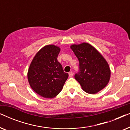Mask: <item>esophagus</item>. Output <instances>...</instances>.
<instances>
[{"mask_svg":"<svg viewBox=\"0 0 130 130\" xmlns=\"http://www.w3.org/2000/svg\"><path fill=\"white\" fill-rule=\"evenodd\" d=\"M73 74H74L73 72H70L69 73V77H72V76H73Z\"/></svg>","mask_w":130,"mask_h":130,"instance_id":"1","label":"esophagus"}]
</instances>
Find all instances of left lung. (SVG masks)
<instances>
[{
  "label": "left lung",
  "instance_id": "1",
  "mask_svg": "<svg viewBox=\"0 0 130 130\" xmlns=\"http://www.w3.org/2000/svg\"><path fill=\"white\" fill-rule=\"evenodd\" d=\"M79 61V72L74 78L87 93L95 94L109 82L111 70L106 60L90 44L83 42L70 46Z\"/></svg>",
  "mask_w": 130,
  "mask_h": 130
}]
</instances>
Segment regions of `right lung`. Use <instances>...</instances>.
<instances>
[{
  "label": "right lung",
  "mask_w": 130,
  "mask_h": 130,
  "mask_svg": "<svg viewBox=\"0 0 130 130\" xmlns=\"http://www.w3.org/2000/svg\"><path fill=\"white\" fill-rule=\"evenodd\" d=\"M60 48L54 45H47L37 53L28 72L30 86L35 93L45 98L56 96L63 88L69 77L58 61Z\"/></svg>",
  "instance_id": "add662e5"
}]
</instances>
